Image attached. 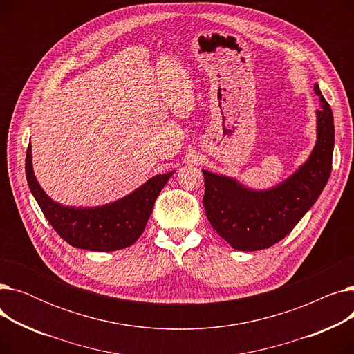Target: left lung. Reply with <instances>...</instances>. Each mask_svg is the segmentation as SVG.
Returning a JSON list of instances; mask_svg holds the SVG:
<instances>
[{"instance_id": "obj_1", "label": "left lung", "mask_w": 354, "mask_h": 354, "mask_svg": "<svg viewBox=\"0 0 354 354\" xmlns=\"http://www.w3.org/2000/svg\"><path fill=\"white\" fill-rule=\"evenodd\" d=\"M320 96L317 142L308 160L294 175L268 191H252L235 179L202 171L203 208L214 230L239 251H258L287 236L319 199L331 174L334 122L330 104Z\"/></svg>"}]
</instances>
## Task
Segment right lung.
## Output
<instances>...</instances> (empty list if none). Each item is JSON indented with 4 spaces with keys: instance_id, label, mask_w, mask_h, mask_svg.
Returning a JSON list of instances; mask_svg holds the SVG:
<instances>
[{
    "instance_id": "obj_1",
    "label": "right lung",
    "mask_w": 354,
    "mask_h": 354,
    "mask_svg": "<svg viewBox=\"0 0 354 354\" xmlns=\"http://www.w3.org/2000/svg\"><path fill=\"white\" fill-rule=\"evenodd\" d=\"M174 172L156 175L130 195L96 208L63 207L51 201L37 182L31 146L27 147L26 175L28 188L44 216L66 243L87 251H118L135 244L145 231L155 201Z\"/></svg>"
}]
</instances>
